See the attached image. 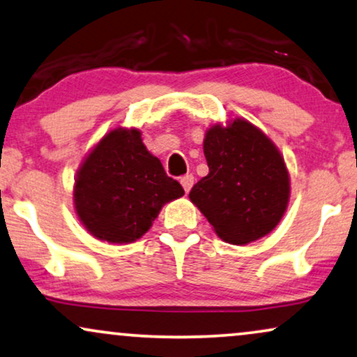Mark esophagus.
I'll return each instance as SVG.
<instances>
[{"label": "esophagus", "instance_id": "34e87169", "mask_svg": "<svg viewBox=\"0 0 357 357\" xmlns=\"http://www.w3.org/2000/svg\"><path fill=\"white\" fill-rule=\"evenodd\" d=\"M180 183H182V187H183V190L185 192H190V188L193 187V175L192 174H187V175H183L182 178H180Z\"/></svg>", "mask_w": 357, "mask_h": 357}]
</instances>
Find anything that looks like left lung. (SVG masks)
<instances>
[{
  "instance_id": "1",
  "label": "left lung",
  "mask_w": 357,
  "mask_h": 357,
  "mask_svg": "<svg viewBox=\"0 0 357 357\" xmlns=\"http://www.w3.org/2000/svg\"><path fill=\"white\" fill-rule=\"evenodd\" d=\"M203 152L210 172L188 198L213 231L236 246L274 231L290 202V174L274 141L248 119L234 118L206 129Z\"/></svg>"
}]
</instances>
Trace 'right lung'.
<instances>
[{
  "label": "right lung",
  "mask_w": 357,
  "mask_h": 357,
  "mask_svg": "<svg viewBox=\"0 0 357 357\" xmlns=\"http://www.w3.org/2000/svg\"><path fill=\"white\" fill-rule=\"evenodd\" d=\"M183 193L147 151L141 131L118 126L83 157L73 183V208L96 239L129 244L151 229L162 206Z\"/></svg>",
  "instance_id": "1"
}]
</instances>
